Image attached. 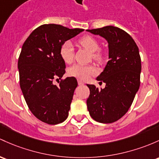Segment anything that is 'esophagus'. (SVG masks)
<instances>
[{"label":"esophagus","mask_w":159,"mask_h":159,"mask_svg":"<svg viewBox=\"0 0 159 159\" xmlns=\"http://www.w3.org/2000/svg\"><path fill=\"white\" fill-rule=\"evenodd\" d=\"M78 85H84V83L82 81H81V80H78Z\"/></svg>","instance_id":"esophagus-1"}]
</instances>
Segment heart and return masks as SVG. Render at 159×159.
<instances>
[{
    "instance_id": "obj_1",
    "label": "heart",
    "mask_w": 159,
    "mask_h": 159,
    "mask_svg": "<svg viewBox=\"0 0 159 159\" xmlns=\"http://www.w3.org/2000/svg\"><path fill=\"white\" fill-rule=\"evenodd\" d=\"M79 44L86 48L89 51L93 53V58L96 60H102V55L99 52V45L98 41L91 36H84L78 41ZM60 55L62 60L66 63H69L73 60L74 57V48L70 41H66L61 45L60 49ZM97 72V69L93 66L91 65H81L75 64L70 67L68 70V73L70 76L75 77L81 80H87L90 76L93 75Z\"/></svg>"
}]
</instances>
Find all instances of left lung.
Here are the masks:
<instances>
[{
  "label": "left lung",
  "mask_w": 159,
  "mask_h": 159,
  "mask_svg": "<svg viewBox=\"0 0 159 159\" xmlns=\"http://www.w3.org/2000/svg\"><path fill=\"white\" fill-rule=\"evenodd\" d=\"M86 31L107 41L109 60L97 78L106 84L105 88L99 90L87 84L90 89L88 109L95 121L112 123L126 114L139 90L141 59L138 47L130 34L118 27L108 25Z\"/></svg>",
  "instance_id": "left-lung-1"
}]
</instances>
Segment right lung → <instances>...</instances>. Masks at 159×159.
<instances>
[{
  "label": "right lung",
  "mask_w": 159,
  "mask_h": 159,
  "mask_svg": "<svg viewBox=\"0 0 159 159\" xmlns=\"http://www.w3.org/2000/svg\"><path fill=\"white\" fill-rule=\"evenodd\" d=\"M83 31L45 24L34 29L22 45L18 60L21 90L32 114L48 125L62 123L69 116L76 78L68 77L58 86L53 81L66 72L61 45Z\"/></svg>",
  "instance_id": "right-lung-1"
}]
</instances>
